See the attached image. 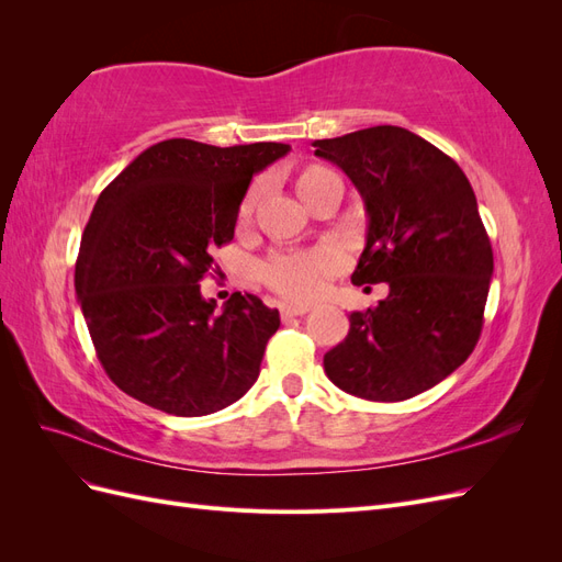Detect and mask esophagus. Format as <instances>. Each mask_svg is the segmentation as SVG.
I'll list each match as a JSON object with an SVG mask.
<instances>
[{"mask_svg":"<svg viewBox=\"0 0 562 562\" xmlns=\"http://www.w3.org/2000/svg\"><path fill=\"white\" fill-rule=\"evenodd\" d=\"M310 312V304H281V316L283 318H293V316H302Z\"/></svg>","mask_w":562,"mask_h":562,"instance_id":"34e87169","label":"esophagus"}]
</instances>
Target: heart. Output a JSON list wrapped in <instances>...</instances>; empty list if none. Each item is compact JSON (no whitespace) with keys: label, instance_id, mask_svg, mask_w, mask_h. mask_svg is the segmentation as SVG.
Returning <instances> with one entry per match:
<instances>
[{"label":"heart","instance_id":"heart-1","mask_svg":"<svg viewBox=\"0 0 562 562\" xmlns=\"http://www.w3.org/2000/svg\"><path fill=\"white\" fill-rule=\"evenodd\" d=\"M333 178L337 176L328 171L326 166L312 164L307 168H302L300 176L295 178V187L300 196L310 203L312 194L318 190V187ZM258 194H260L258 187H252V190L244 196L241 209H239L241 223H248L250 220L255 203H258ZM337 269H339V262L328 250H288V252H274L269 260L260 265V279L281 297L304 302V300L316 297Z\"/></svg>","mask_w":562,"mask_h":562}]
</instances>
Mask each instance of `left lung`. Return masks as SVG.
Masks as SVG:
<instances>
[{
	"instance_id": "left-lung-1",
	"label": "left lung",
	"mask_w": 562,
	"mask_h": 562,
	"mask_svg": "<svg viewBox=\"0 0 562 562\" xmlns=\"http://www.w3.org/2000/svg\"><path fill=\"white\" fill-rule=\"evenodd\" d=\"M361 192L368 239L351 283H386L323 356L328 380L366 401L413 398L443 382L479 342L492 246L464 171L401 126L314 140Z\"/></svg>"
}]
</instances>
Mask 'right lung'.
<instances>
[{"mask_svg":"<svg viewBox=\"0 0 562 562\" xmlns=\"http://www.w3.org/2000/svg\"><path fill=\"white\" fill-rule=\"evenodd\" d=\"M291 145L147 147L100 192L83 229L75 288L110 380L168 415L201 417L239 401L260 375L279 310L234 293L223 312L199 281L234 239L255 173Z\"/></svg>","mask_w":562,"mask_h":562,"instance_id":"add662e5","label":"right lung"}]
</instances>
